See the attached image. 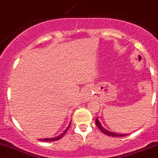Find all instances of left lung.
Returning <instances> with one entry per match:
<instances>
[{
    "instance_id": "left-lung-1",
    "label": "left lung",
    "mask_w": 158,
    "mask_h": 158,
    "mask_svg": "<svg viewBox=\"0 0 158 158\" xmlns=\"http://www.w3.org/2000/svg\"><path fill=\"white\" fill-rule=\"evenodd\" d=\"M95 124H96V125L98 127V128H99L100 130H101L105 134V135H109V136L123 137V136H125V135H125V134H123V135H121V134H116V133H114V132H110V131H109L106 130V129L102 126V125L100 124L99 121H98V118H96V119H95Z\"/></svg>"
}]
</instances>
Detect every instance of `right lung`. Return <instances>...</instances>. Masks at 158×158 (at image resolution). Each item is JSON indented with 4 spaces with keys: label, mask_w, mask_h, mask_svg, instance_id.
Segmentation results:
<instances>
[{
    "label": "right lung",
    "mask_w": 158,
    "mask_h": 158,
    "mask_svg": "<svg viewBox=\"0 0 158 158\" xmlns=\"http://www.w3.org/2000/svg\"><path fill=\"white\" fill-rule=\"evenodd\" d=\"M70 125H71V123L69 124V126H68V128L66 129V130L64 131L63 132V133L61 134V135H60L59 136L56 137V138H44V139H40V141H56V140H60L62 138H63V136L65 135V134L66 133V131H67V130L69 129V128L70 127Z\"/></svg>",
    "instance_id": "obj_1"
}]
</instances>
